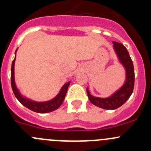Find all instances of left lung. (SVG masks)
Segmentation results:
<instances>
[{"label":"left lung","instance_id":"left-lung-1","mask_svg":"<svg viewBox=\"0 0 151 151\" xmlns=\"http://www.w3.org/2000/svg\"><path fill=\"white\" fill-rule=\"evenodd\" d=\"M113 47L120 62L126 68V80L124 85L113 95L108 98L94 97L91 95L88 89H87V94L90 101L93 104L105 109H115L122 106L131 96L134 87V65L127 49L122 44L115 42H113Z\"/></svg>","mask_w":151,"mask_h":151}]
</instances>
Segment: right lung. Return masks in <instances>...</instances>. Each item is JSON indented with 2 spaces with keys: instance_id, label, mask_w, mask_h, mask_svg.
<instances>
[{
  "instance_id": "add662e5",
  "label": "right lung",
  "mask_w": 151,
  "mask_h": 151,
  "mask_svg": "<svg viewBox=\"0 0 151 151\" xmlns=\"http://www.w3.org/2000/svg\"><path fill=\"white\" fill-rule=\"evenodd\" d=\"M17 50V49L16 50ZM16 52H15V55H16ZM15 59H16V56H15L14 59L12 61V69H11V84H12V88L14 94L17 99L18 101L21 103L22 105L25 106V107L28 108L30 110L33 111V112H39V113H47V112H52V111L55 110L59 106L62 104L63 100H64L65 96L68 90V86H69L70 82L65 83L64 85L60 89V92L58 94L57 96L55 97L52 100L48 101H45V102H36V101H31V100L25 98V97L22 96L21 94L19 93V91L17 88L16 85H15L14 82V62Z\"/></svg>"
}]
</instances>
